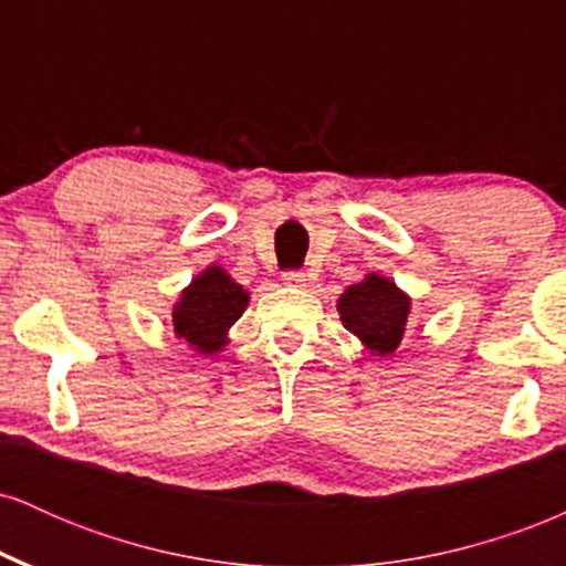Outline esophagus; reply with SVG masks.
Returning a JSON list of instances; mask_svg holds the SVG:
<instances>
[{
	"label": "esophagus",
	"mask_w": 566,
	"mask_h": 566,
	"mask_svg": "<svg viewBox=\"0 0 566 566\" xmlns=\"http://www.w3.org/2000/svg\"><path fill=\"white\" fill-rule=\"evenodd\" d=\"M282 282L287 284V287H305V274L303 271H284Z\"/></svg>",
	"instance_id": "obj_1"
}]
</instances>
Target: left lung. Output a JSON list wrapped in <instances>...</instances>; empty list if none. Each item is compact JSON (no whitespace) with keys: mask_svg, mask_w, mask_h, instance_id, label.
<instances>
[{"mask_svg":"<svg viewBox=\"0 0 566 566\" xmlns=\"http://www.w3.org/2000/svg\"><path fill=\"white\" fill-rule=\"evenodd\" d=\"M412 301L394 279L367 274L337 297V314L343 327L354 333L373 356H388L405 337Z\"/></svg>","mask_w":566,"mask_h":566,"instance_id":"obj_1","label":"left lung"}]
</instances>
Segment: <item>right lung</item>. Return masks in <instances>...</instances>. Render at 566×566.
Masks as SVG:
<instances>
[{
	"mask_svg": "<svg viewBox=\"0 0 566 566\" xmlns=\"http://www.w3.org/2000/svg\"><path fill=\"white\" fill-rule=\"evenodd\" d=\"M250 292L220 265H207L180 292L172 308V327L188 348L212 356L229 346V329L244 314Z\"/></svg>",
	"mask_w": 566,
	"mask_h": 566,
	"instance_id": "right-lung-1",
	"label": "right lung"
}]
</instances>
